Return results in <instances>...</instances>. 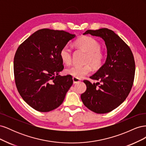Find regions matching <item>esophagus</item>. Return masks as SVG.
Returning <instances> with one entry per match:
<instances>
[{"label": "esophagus", "instance_id": "1", "mask_svg": "<svg viewBox=\"0 0 146 146\" xmlns=\"http://www.w3.org/2000/svg\"><path fill=\"white\" fill-rule=\"evenodd\" d=\"M72 80H73V82H74V83H78V82H80L81 80H80V79H79V78H76V77H73V78H72Z\"/></svg>", "mask_w": 146, "mask_h": 146}]
</instances>
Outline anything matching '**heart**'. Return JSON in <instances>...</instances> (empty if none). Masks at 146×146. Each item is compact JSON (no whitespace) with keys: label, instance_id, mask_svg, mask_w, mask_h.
<instances>
[{"label":"heart","instance_id":"heart-1","mask_svg":"<svg viewBox=\"0 0 146 146\" xmlns=\"http://www.w3.org/2000/svg\"><path fill=\"white\" fill-rule=\"evenodd\" d=\"M76 45L87 53L86 63L84 66L75 65L66 70L67 74L77 78H82L90 74L92 67L95 69L100 68L103 64L105 55L100 48V43L91 36H84L75 42ZM60 58L63 63L69 65L72 61V50L68 46H64L60 52Z\"/></svg>","mask_w":146,"mask_h":146}]
</instances>
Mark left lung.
Wrapping results in <instances>:
<instances>
[{"mask_svg": "<svg viewBox=\"0 0 146 146\" xmlns=\"http://www.w3.org/2000/svg\"><path fill=\"white\" fill-rule=\"evenodd\" d=\"M90 34L102 38L107 49L105 63L90 78L100 82L84 80L86 90L82 94L83 104L98 114L111 111L127 98L133 86L135 63L130 47L113 31L106 29L88 30Z\"/></svg>", "mask_w": 146, "mask_h": 146, "instance_id": "obj_1", "label": "left lung"}]
</instances>
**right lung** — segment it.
Listing matches in <instances>:
<instances>
[{
  "label": "right lung",
  "mask_w": 146,
  "mask_h": 146,
  "mask_svg": "<svg viewBox=\"0 0 146 146\" xmlns=\"http://www.w3.org/2000/svg\"><path fill=\"white\" fill-rule=\"evenodd\" d=\"M76 37L63 30H39L17 48L14 74L17 91L31 107L40 112L58 108L73 83L70 75L60 76L62 47Z\"/></svg>",
  "instance_id": "right-lung-1"
}]
</instances>
